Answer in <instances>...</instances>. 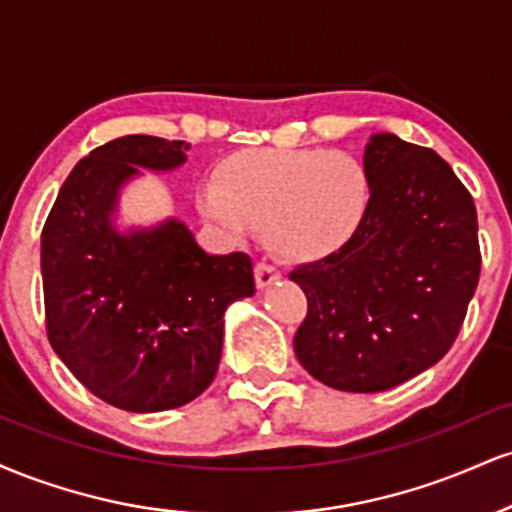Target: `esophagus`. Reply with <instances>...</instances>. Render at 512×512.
I'll list each match as a JSON object with an SVG mask.
<instances>
[{
  "label": "esophagus",
  "instance_id": "esophagus-1",
  "mask_svg": "<svg viewBox=\"0 0 512 512\" xmlns=\"http://www.w3.org/2000/svg\"><path fill=\"white\" fill-rule=\"evenodd\" d=\"M276 279H279V269L272 267V264H267V262H257L255 264V281H257V286H260V289L269 286Z\"/></svg>",
  "mask_w": 512,
  "mask_h": 512
}]
</instances>
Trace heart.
<instances>
[{
    "mask_svg": "<svg viewBox=\"0 0 512 512\" xmlns=\"http://www.w3.org/2000/svg\"><path fill=\"white\" fill-rule=\"evenodd\" d=\"M373 199L366 163L342 149H243L202 185L199 211L231 236L262 228L284 260H322L356 236Z\"/></svg>",
    "mask_w": 512,
    "mask_h": 512,
    "instance_id": "obj_1",
    "label": "heart"
}]
</instances>
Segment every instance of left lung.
Segmentation results:
<instances>
[{
    "label": "left lung",
    "instance_id": "obj_1",
    "mask_svg": "<svg viewBox=\"0 0 512 512\" xmlns=\"http://www.w3.org/2000/svg\"><path fill=\"white\" fill-rule=\"evenodd\" d=\"M373 199L342 250L289 274L308 298L301 366L344 392H383L448 354L479 284L477 207L433 149L373 134Z\"/></svg>",
    "mask_w": 512,
    "mask_h": 512
}]
</instances>
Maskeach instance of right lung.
I'll return each instance as SVG.
<instances>
[{"label": "right lung", "mask_w": 512, "mask_h": 512, "mask_svg": "<svg viewBox=\"0 0 512 512\" xmlns=\"http://www.w3.org/2000/svg\"><path fill=\"white\" fill-rule=\"evenodd\" d=\"M190 146L127 134L76 163L40 236L45 330L72 375L117 409L192 402L214 380L223 310L255 293L245 252L207 255L185 223L117 233V190L137 166L170 170Z\"/></svg>", "instance_id": "add662e5"}]
</instances>
